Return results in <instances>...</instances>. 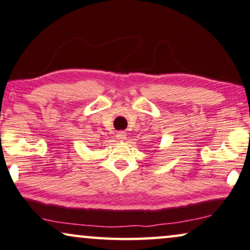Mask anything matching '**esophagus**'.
<instances>
[{
	"instance_id": "34e87169",
	"label": "esophagus",
	"mask_w": 250,
	"mask_h": 250,
	"mask_svg": "<svg viewBox=\"0 0 250 250\" xmlns=\"http://www.w3.org/2000/svg\"><path fill=\"white\" fill-rule=\"evenodd\" d=\"M125 138H126V133H125V132H124V131H119V132L117 133V139H119L120 141L125 140Z\"/></svg>"
}]
</instances>
